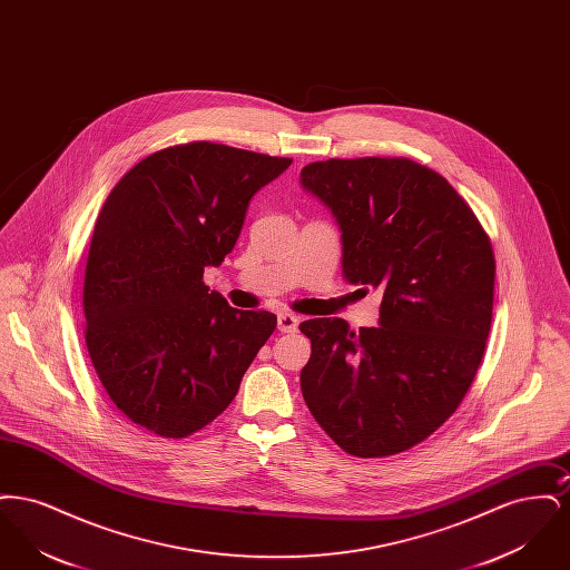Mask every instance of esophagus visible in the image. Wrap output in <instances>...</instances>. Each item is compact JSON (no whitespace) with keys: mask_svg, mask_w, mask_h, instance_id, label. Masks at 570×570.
Listing matches in <instances>:
<instances>
[{"mask_svg":"<svg viewBox=\"0 0 570 570\" xmlns=\"http://www.w3.org/2000/svg\"><path fill=\"white\" fill-rule=\"evenodd\" d=\"M277 328H279L282 333H295L298 328L297 316H293V314H288V312H279V314H277Z\"/></svg>","mask_w":570,"mask_h":570,"instance_id":"34e87169","label":"esophagus"}]
</instances>
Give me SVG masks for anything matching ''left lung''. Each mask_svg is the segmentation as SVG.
<instances>
[{
	"mask_svg": "<svg viewBox=\"0 0 570 570\" xmlns=\"http://www.w3.org/2000/svg\"><path fill=\"white\" fill-rule=\"evenodd\" d=\"M301 188L342 230L344 277L382 291L379 326L301 323L312 342L303 400L346 453H402L434 434L476 376L493 307L489 237L442 175L406 158L307 164Z\"/></svg>",
	"mask_w": 570,
	"mask_h": 570,
	"instance_id": "1",
	"label": "left lung"
}]
</instances>
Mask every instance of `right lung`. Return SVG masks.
I'll use <instances>...</instances> for the list:
<instances>
[{
  "mask_svg": "<svg viewBox=\"0 0 570 570\" xmlns=\"http://www.w3.org/2000/svg\"><path fill=\"white\" fill-rule=\"evenodd\" d=\"M291 163L200 140L147 156L110 190L85 267V342L136 425L186 438L235 400L277 318L230 307L203 273L233 252L252 196Z\"/></svg>",
  "mask_w": 570,
  "mask_h": 570,
  "instance_id": "add662e5",
  "label": "right lung"
}]
</instances>
